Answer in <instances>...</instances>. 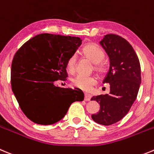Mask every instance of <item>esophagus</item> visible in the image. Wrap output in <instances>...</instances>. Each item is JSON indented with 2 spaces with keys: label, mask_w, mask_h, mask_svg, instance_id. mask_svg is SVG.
I'll return each instance as SVG.
<instances>
[{
  "label": "esophagus",
  "mask_w": 154,
  "mask_h": 154,
  "mask_svg": "<svg viewBox=\"0 0 154 154\" xmlns=\"http://www.w3.org/2000/svg\"><path fill=\"white\" fill-rule=\"evenodd\" d=\"M91 95H89V94H84V100L85 101H90L91 100Z\"/></svg>",
  "instance_id": "esophagus-1"
}]
</instances>
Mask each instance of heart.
Returning <instances> with one entry per match:
<instances>
[{
	"instance_id": "b5f03b06",
	"label": "heart",
	"mask_w": 154,
	"mask_h": 154,
	"mask_svg": "<svg viewBox=\"0 0 154 154\" xmlns=\"http://www.w3.org/2000/svg\"><path fill=\"white\" fill-rule=\"evenodd\" d=\"M82 54L85 57L89 59L94 63V69L98 72L105 71L106 70V63L103 61L105 57V53L103 50L94 43H90L83 48ZM77 65V57L73 55L67 60V68L70 72L74 71ZM73 85L77 88L84 91H89L92 88L93 86L97 83L96 77L94 76H84L77 75L73 79Z\"/></svg>"
}]
</instances>
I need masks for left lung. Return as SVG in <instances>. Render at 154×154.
I'll list each match as a JSON object with an SVG mask.
<instances>
[{
    "label": "left lung",
    "instance_id": "8db88e82",
    "mask_svg": "<svg viewBox=\"0 0 154 154\" xmlns=\"http://www.w3.org/2000/svg\"><path fill=\"white\" fill-rule=\"evenodd\" d=\"M110 59V69L103 80L110 84V94L93 97L100 110L91 117L96 123L111 125L125 117L134 103L141 83L140 64L130 43L116 34H106L100 42Z\"/></svg>",
    "mask_w": 154,
    "mask_h": 154
}]
</instances>
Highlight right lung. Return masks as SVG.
Returning <instances> with one entry per match:
<instances>
[{
  "mask_svg": "<svg viewBox=\"0 0 154 154\" xmlns=\"http://www.w3.org/2000/svg\"><path fill=\"white\" fill-rule=\"evenodd\" d=\"M81 42L80 37L41 34L15 54L12 91L22 111L35 124H55L63 118L72 103L84 100L82 91L59 87L54 82L66 80L67 60Z\"/></svg>",
  "mask_w": 154,
  "mask_h": 154,
  "instance_id": "1",
  "label": "right lung"
}]
</instances>
